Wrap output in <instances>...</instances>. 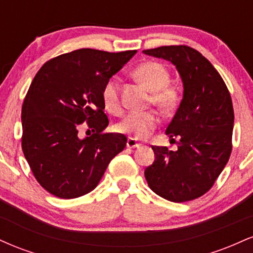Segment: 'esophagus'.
I'll return each instance as SVG.
<instances>
[{"label": "esophagus", "mask_w": 253, "mask_h": 253, "mask_svg": "<svg viewBox=\"0 0 253 253\" xmlns=\"http://www.w3.org/2000/svg\"><path fill=\"white\" fill-rule=\"evenodd\" d=\"M126 145H127V147H128V149H136V147L140 146V144H139L138 141H136L135 139H133V138L127 139Z\"/></svg>", "instance_id": "1"}]
</instances>
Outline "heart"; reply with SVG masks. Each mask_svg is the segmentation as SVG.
Wrapping results in <instances>:
<instances>
[{
	"label": "heart",
	"instance_id": "1",
	"mask_svg": "<svg viewBox=\"0 0 253 253\" xmlns=\"http://www.w3.org/2000/svg\"><path fill=\"white\" fill-rule=\"evenodd\" d=\"M132 76L152 92V101L164 112H172L179 104L181 92L177 86L169 83V70L158 62H145L132 71ZM102 101L104 108L112 114H120V90L119 80L110 77L104 83L102 89ZM159 125V117L156 112H132L127 114L117 125L118 132L127 134L134 139L149 138Z\"/></svg>",
	"mask_w": 253,
	"mask_h": 253
}]
</instances>
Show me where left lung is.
Listing matches in <instances>:
<instances>
[{
    "label": "left lung",
    "mask_w": 253,
    "mask_h": 253,
    "mask_svg": "<svg viewBox=\"0 0 253 253\" xmlns=\"http://www.w3.org/2000/svg\"><path fill=\"white\" fill-rule=\"evenodd\" d=\"M143 52L172 63L183 82V98L165 130L171 140L175 141L173 136L179 139L177 150L152 146L156 158L145 169V178L165 200H195L213 187L231 156V95L210 60L189 46H162Z\"/></svg>",
    "instance_id": "8db88e82"
}]
</instances>
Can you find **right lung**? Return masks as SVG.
<instances>
[{
  "label": "right lung",
  "instance_id": "right-lung-1",
  "mask_svg": "<svg viewBox=\"0 0 253 253\" xmlns=\"http://www.w3.org/2000/svg\"><path fill=\"white\" fill-rule=\"evenodd\" d=\"M136 51L110 53L81 48L42 66L22 104V151L39 184L60 199H76L96 188L127 138L103 133L104 83ZM86 122L93 134L78 136Z\"/></svg>",
  "mask_w": 253,
  "mask_h": 253
}]
</instances>
